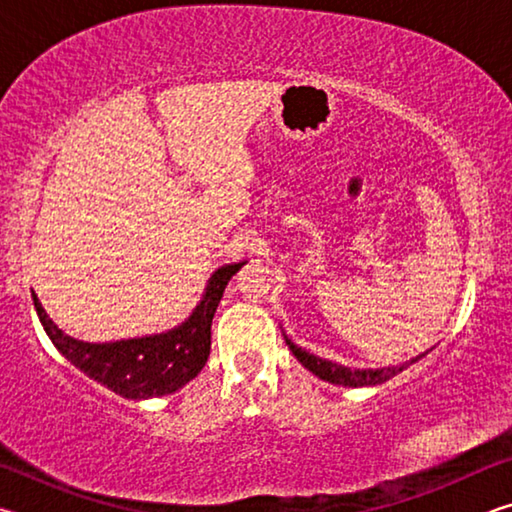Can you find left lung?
<instances>
[{
	"instance_id": "obj_1",
	"label": "left lung",
	"mask_w": 512,
	"mask_h": 512,
	"mask_svg": "<svg viewBox=\"0 0 512 512\" xmlns=\"http://www.w3.org/2000/svg\"><path fill=\"white\" fill-rule=\"evenodd\" d=\"M284 341H287L289 350L293 352V357H296L302 366H305L309 372H314L318 379L329 381V384L334 386H345V388H361V386H377V384H384L395 375H400L402 370H406L409 366H413L415 361H420L424 354H418V357L402 363V366H393V368H348V366H341V363L336 361H329V359H320L316 354H311L307 350L298 348L296 343H293L287 334H284Z\"/></svg>"
}]
</instances>
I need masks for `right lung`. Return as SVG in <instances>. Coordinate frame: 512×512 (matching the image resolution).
I'll return each mask as SVG.
<instances>
[{
    "instance_id": "add662e5",
    "label": "right lung",
    "mask_w": 512,
    "mask_h": 512,
    "mask_svg": "<svg viewBox=\"0 0 512 512\" xmlns=\"http://www.w3.org/2000/svg\"><path fill=\"white\" fill-rule=\"evenodd\" d=\"M244 262L223 264L207 280L205 293L183 323L167 332L108 343H88L65 334L31 291L33 307L56 350L90 379L110 388L126 400H149L176 393L203 370L210 357L212 318L228 287Z\"/></svg>"
}]
</instances>
